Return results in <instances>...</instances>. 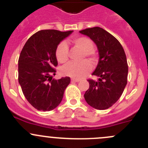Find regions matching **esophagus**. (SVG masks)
Returning a JSON list of instances; mask_svg holds the SVG:
<instances>
[{"mask_svg": "<svg viewBox=\"0 0 148 148\" xmlns=\"http://www.w3.org/2000/svg\"><path fill=\"white\" fill-rule=\"evenodd\" d=\"M71 81L74 82H79L80 80L78 79H71Z\"/></svg>", "mask_w": 148, "mask_h": 148, "instance_id": "esophagus-1", "label": "esophagus"}]
</instances>
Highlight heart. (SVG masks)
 Listing matches in <instances>:
<instances>
[{
  "label": "heart",
  "instance_id": "b5f03b06",
  "mask_svg": "<svg viewBox=\"0 0 148 148\" xmlns=\"http://www.w3.org/2000/svg\"><path fill=\"white\" fill-rule=\"evenodd\" d=\"M71 42L83 51L82 58H87L90 61H95L97 58L95 51L93 49V42L87 37H77L71 40ZM57 61L61 64H66L69 60V48L65 42H61L56 47L55 52ZM92 64L88 61L79 63H70L61 70L64 75L76 79H81L91 71Z\"/></svg>",
  "mask_w": 148,
  "mask_h": 148
}]
</instances>
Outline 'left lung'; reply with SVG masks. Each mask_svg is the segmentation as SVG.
<instances>
[{"instance_id": "8db88e82", "label": "left lung", "mask_w": 148, "mask_h": 148, "mask_svg": "<svg viewBox=\"0 0 148 148\" xmlns=\"http://www.w3.org/2000/svg\"><path fill=\"white\" fill-rule=\"evenodd\" d=\"M79 32L94 41L100 56L92 73L99 79H87L90 87L84 93V99L92 108L105 110L116 103L127 85L128 64L125 52L119 41L103 28H87Z\"/></svg>"}]
</instances>
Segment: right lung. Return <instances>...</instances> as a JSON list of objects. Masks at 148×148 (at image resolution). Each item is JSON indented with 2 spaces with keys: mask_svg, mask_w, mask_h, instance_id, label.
<instances>
[{
  "mask_svg": "<svg viewBox=\"0 0 148 148\" xmlns=\"http://www.w3.org/2000/svg\"><path fill=\"white\" fill-rule=\"evenodd\" d=\"M73 31L37 32L23 47L18 58V82L27 101L37 110L48 111L62 100L70 77L53 79L58 66L55 52L61 40Z\"/></svg>",
  "mask_w": 148,
  "mask_h": 148,
  "instance_id": "add662e5",
  "label": "right lung"
}]
</instances>
